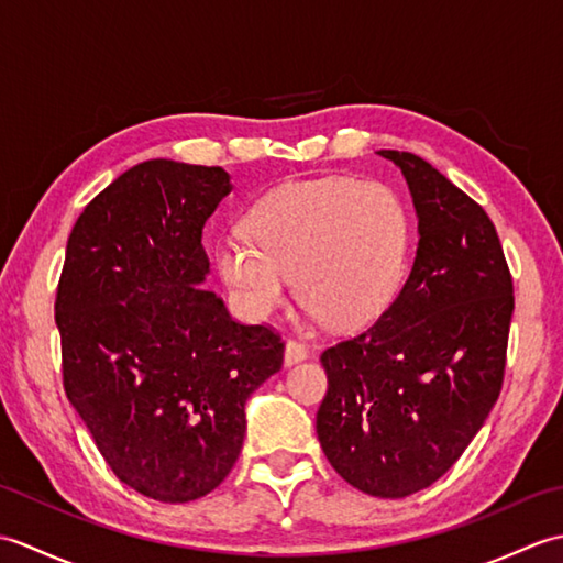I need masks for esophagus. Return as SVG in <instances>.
I'll return each mask as SVG.
<instances>
[{"label":"esophagus","instance_id":"34e87169","mask_svg":"<svg viewBox=\"0 0 563 563\" xmlns=\"http://www.w3.org/2000/svg\"><path fill=\"white\" fill-rule=\"evenodd\" d=\"M309 357V351H307V345L305 343H300V341H295V339H290L288 343H285V355H283V361H285V365H295V363H302V361H307Z\"/></svg>","mask_w":563,"mask_h":563}]
</instances>
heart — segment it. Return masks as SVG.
Here are the masks:
<instances>
[{
	"label": "heart",
	"instance_id": "b5f03b06",
	"mask_svg": "<svg viewBox=\"0 0 563 563\" xmlns=\"http://www.w3.org/2000/svg\"><path fill=\"white\" fill-rule=\"evenodd\" d=\"M244 234H224L214 266L239 312L266 319L290 288L333 329L363 327L399 288L409 218L379 181L329 176L263 196Z\"/></svg>",
	"mask_w": 563,
	"mask_h": 563
}]
</instances>
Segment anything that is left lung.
Wrapping results in <instances>:
<instances>
[{"label":"left lung","instance_id":"left-lung-1","mask_svg":"<svg viewBox=\"0 0 563 563\" xmlns=\"http://www.w3.org/2000/svg\"><path fill=\"white\" fill-rule=\"evenodd\" d=\"M379 154L409 184L416 258L375 324L321 353L329 391L317 435L351 486L404 498L438 482L492 413L516 300L479 202L411 152Z\"/></svg>","mask_w":563,"mask_h":563}]
</instances>
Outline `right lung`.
<instances>
[{
	"label": "right lung",
	"instance_id": "add662e5",
	"mask_svg": "<svg viewBox=\"0 0 563 563\" xmlns=\"http://www.w3.org/2000/svg\"><path fill=\"white\" fill-rule=\"evenodd\" d=\"M220 166L150 159L93 198L67 239L55 324L69 404L113 474L162 504L224 482L246 399L283 365L268 327L202 290V227L230 196Z\"/></svg>",
	"mask_w": 563,
	"mask_h": 563
}]
</instances>
